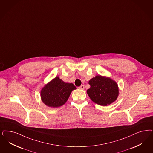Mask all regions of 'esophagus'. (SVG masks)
<instances>
[{"label": "esophagus", "instance_id": "esophagus-1", "mask_svg": "<svg viewBox=\"0 0 153 153\" xmlns=\"http://www.w3.org/2000/svg\"><path fill=\"white\" fill-rule=\"evenodd\" d=\"M79 89H84L85 88L84 85H81L79 87Z\"/></svg>", "mask_w": 153, "mask_h": 153}]
</instances>
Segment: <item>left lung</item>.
Returning a JSON list of instances; mask_svg holds the SVG:
<instances>
[{
  "mask_svg": "<svg viewBox=\"0 0 153 153\" xmlns=\"http://www.w3.org/2000/svg\"><path fill=\"white\" fill-rule=\"evenodd\" d=\"M90 89L87 93L93 102L99 105L106 106L116 100L119 88L116 82L109 77L96 76L89 81Z\"/></svg>",
  "mask_w": 153,
  "mask_h": 153,
  "instance_id": "obj_1",
  "label": "left lung"
}]
</instances>
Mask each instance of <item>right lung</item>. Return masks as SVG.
Returning a JSON list of instances; mask_svg holds the SVG:
<instances>
[{
    "instance_id": "obj_1",
    "label": "right lung",
    "mask_w": 153,
    "mask_h": 153,
    "mask_svg": "<svg viewBox=\"0 0 153 153\" xmlns=\"http://www.w3.org/2000/svg\"><path fill=\"white\" fill-rule=\"evenodd\" d=\"M74 89H76V87L73 84L64 82L57 76L42 88L41 100L48 107H60L65 103Z\"/></svg>"
}]
</instances>
